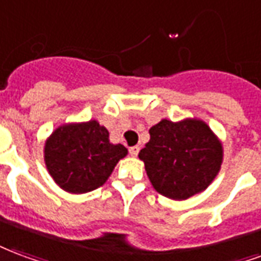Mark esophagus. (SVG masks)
<instances>
[{"mask_svg": "<svg viewBox=\"0 0 261 261\" xmlns=\"http://www.w3.org/2000/svg\"><path fill=\"white\" fill-rule=\"evenodd\" d=\"M139 150H140V147L139 146H132L130 149H129V154L132 155V157H136L139 154Z\"/></svg>", "mask_w": 261, "mask_h": 261, "instance_id": "obj_1", "label": "esophagus"}]
</instances>
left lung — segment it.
I'll use <instances>...</instances> for the list:
<instances>
[{"label": "left lung", "instance_id": "left-lung-1", "mask_svg": "<svg viewBox=\"0 0 261 261\" xmlns=\"http://www.w3.org/2000/svg\"><path fill=\"white\" fill-rule=\"evenodd\" d=\"M150 140L140 150L146 174L160 195L186 200L206 191L221 170V140L204 121L161 119L150 128Z\"/></svg>", "mask_w": 261, "mask_h": 261}]
</instances>
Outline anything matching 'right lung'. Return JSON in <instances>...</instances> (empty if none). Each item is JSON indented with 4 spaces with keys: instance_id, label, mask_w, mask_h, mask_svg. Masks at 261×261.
I'll use <instances>...</instances> for the list:
<instances>
[{
    "instance_id": "add662e5",
    "label": "right lung",
    "mask_w": 261,
    "mask_h": 261,
    "mask_svg": "<svg viewBox=\"0 0 261 261\" xmlns=\"http://www.w3.org/2000/svg\"><path fill=\"white\" fill-rule=\"evenodd\" d=\"M128 149L112 144L107 128L96 119L64 123L44 143V163L55 184L68 193H87L102 186Z\"/></svg>"
}]
</instances>
